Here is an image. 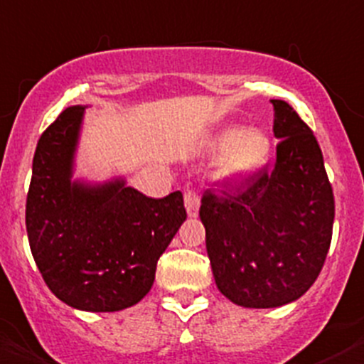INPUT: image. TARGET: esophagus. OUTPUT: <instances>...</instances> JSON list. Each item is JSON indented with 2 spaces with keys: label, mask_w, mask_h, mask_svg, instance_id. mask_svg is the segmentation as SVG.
<instances>
[{
  "label": "esophagus",
  "mask_w": 364,
  "mask_h": 364,
  "mask_svg": "<svg viewBox=\"0 0 364 364\" xmlns=\"http://www.w3.org/2000/svg\"><path fill=\"white\" fill-rule=\"evenodd\" d=\"M184 204H186V212H188L189 217H197L198 215V206H200V198L195 191H186L184 193Z\"/></svg>",
  "instance_id": "obj_1"
}]
</instances>
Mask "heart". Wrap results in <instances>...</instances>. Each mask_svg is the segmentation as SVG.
<instances>
[{
	"instance_id": "heart-1",
	"label": "heart",
	"mask_w": 364,
	"mask_h": 364,
	"mask_svg": "<svg viewBox=\"0 0 364 364\" xmlns=\"http://www.w3.org/2000/svg\"><path fill=\"white\" fill-rule=\"evenodd\" d=\"M219 160V175L223 178H239L263 167L271 156V139L262 130L226 129L213 144Z\"/></svg>"
}]
</instances>
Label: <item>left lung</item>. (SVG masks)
<instances>
[{
  "label": "left lung",
  "instance_id": "left-lung-1",
  "mask_svg": "<svg viewBox=\"0 0 364 364\" xmlns=\"http://www.w3.org/2000/svg\"><path fill=\"white\" fill-rule=\"evenodd\" d=\"M274 107L276 164L200 204L217 289L252 309L291 304L315 284L328 256L335 204L311 129L285 101Z\"/></svg>",
  "mask_w": 364,
  "mask_h": 364
}]
</instances>
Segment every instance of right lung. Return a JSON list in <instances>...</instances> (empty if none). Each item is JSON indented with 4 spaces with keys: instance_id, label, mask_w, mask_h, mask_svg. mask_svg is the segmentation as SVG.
Wrapping results in <instances>:
<instances>
[{
    "instance_id": "right-lung-1",
    "label": "right lung",
    "mask_w": 364,
    "mask_h": 364,
    "mask_svg": "<svg viewBox=\"0 0 364 364\" xmlns=\"http://www.w3.org/2000/svg\"><path fill=\"white\" fill-rule=\"evenodd\" d=\"M85 105L66 108L38 139L27 195L31 252L51 293L90 313H114L151 291L160 256L186 220L184 197L73 178Z\"/></svg>"
}]
</instances>
